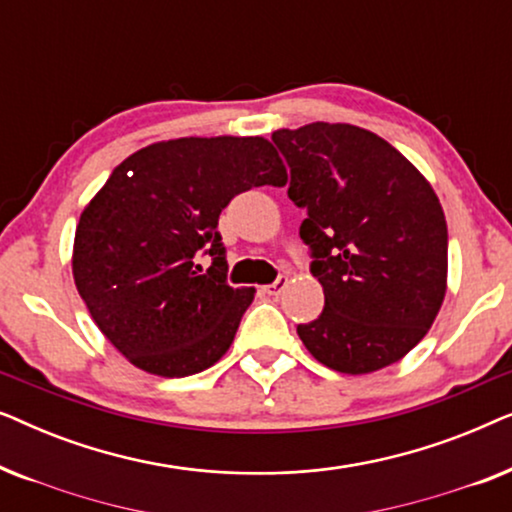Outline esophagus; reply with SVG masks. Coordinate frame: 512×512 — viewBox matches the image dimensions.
<instances>
[{
  "mask_svg": "<svg viewBox=\"0 0 512 512\" xmlns=\"http://www.w3.org/2000/svg\"><path fill=\"white\" fill-rule=\"evenodd\" d=\"M286 284H289V279L279 277V279H275V282H272V284L265 286V293H268V296H279V293H282V291L286 289Z\"/></svg>",
  "mask_w": 512,
  "mask_h": 512,
  "instance_id": "esophagus-1",
  "label": "esophagus"
}]
</instances>
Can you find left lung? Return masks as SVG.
I'll list each match as a JSON object with an SVG mask.
<instances>
[{"mask_svg": "<svg viewBox=\"0 0 512 512\" xmlns=\"http://www.w3.org/2000/svg\"><path fill=\"white\" fill-rule=\"evenodd\" d=\"M291 167L289 198L307 219L319 319L298 335L345 375L401 361L429 333L447 291V223L424 174L375 132L310 123L272 132Z\"/></svg>", "mask_w": 512, "mask_h": 512, "instance_id": "1", "label": "left lung"}]
</instances>
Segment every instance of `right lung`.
<instances>
[{
	"mask_svg": "<svg viewBox=\"0 0 512 512\" xmlns=\"http://www.w3.org/2000/svg\"><path fill=\"white\" fill-rule=\"evenodd\" d=\"M263 137H179L144 146L81 212L72 272L90 317L132 366L186 377L214 366L256 289L226 282L219 214L237 193L284 186ZM213 265L202 271L197 254Z\"/></svg>",
	"mask_w": 512,
	"mask_h": 512,
	"instance_id": "right-lung-1",
	"label": "right lung"
}]
</instances>
